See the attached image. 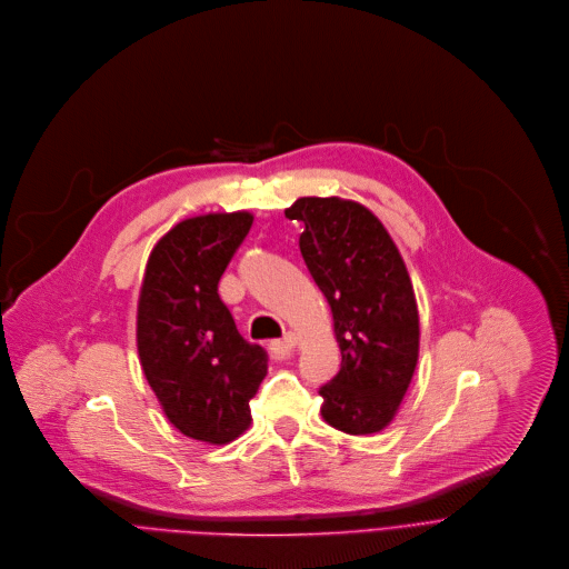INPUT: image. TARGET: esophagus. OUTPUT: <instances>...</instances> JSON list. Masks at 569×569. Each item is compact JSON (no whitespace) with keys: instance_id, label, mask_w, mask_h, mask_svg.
<instances>
[{"instance_id":"34e87169","label":"esophagus","mask_w":569,"mask_h":569,"mask_svg":"<svg viewBox=\"0 0 569 569\" xmlns=\"http://www.w3.org/2000/svg\"><path fill=\"white\" fill-rule=\"evenodd\" d=\"M293 346H296V336L287 331L280 340H271V343H269V352H271L273 359H282L284 355L291 352Z\"/></svg>"}]
</instances>
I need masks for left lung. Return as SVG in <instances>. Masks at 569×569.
<instances>
[{
  "label": "left lung",
  "instance_id": "left-lung-1",
  "mask_svg": "<svg viewBox=\"0 0 569 569\" xmlns=\"http://www.w3.org/2000/svg\"><path fill=\"white\" fill-rule=\"evenodd\" d=\"M284 214L302 223L300 253L331 307L343 357L318 390L320 415L348 435L379 432L397 415L419 357V313L399 249L357 201L300 197Z\"/></svg>",
  "mask_w": 569,
  "mask_h": 569
}]
</instances>
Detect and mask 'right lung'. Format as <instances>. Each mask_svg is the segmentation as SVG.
<instances>
[{"label": "right lung", "instance_id": "add662e5", "mask_svg": "<svg viewBox=\"0 0 569 569\" xmlns=\"http://www.w3.org/2000/svg\"><path fill=\"white\" fill-rule=\"evenodd\" d=\"M251 223L244 210L179 221L152 249L139 296L146 379L170 423L208 443L249 428V401L267 377V352L242 338L217 293Z\"/></svg>", "mask_w": 569, "mask_h": 569}]
</instances>
